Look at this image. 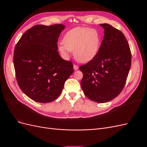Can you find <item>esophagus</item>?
<instances>
[{
	"mask_svg": "<svg viewBox=\"0 0 147 147\" xmlns=\"http://www.w3.org/2000/svg\"><path fill=\"white\" fill-rule=\"evenodd\" d=\"M74 69L75 70H78V66L77 65H74Z\"/></svg>",
	"mask_w": 147,
	"mask_h": 147,
	"instance_id": "esophagus-1",
	"label": "esophagus"
}]
</instances>
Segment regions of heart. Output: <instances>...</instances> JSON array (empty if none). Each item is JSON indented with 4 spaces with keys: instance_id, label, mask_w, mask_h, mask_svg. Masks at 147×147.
I'll return each mask as SVG.
<instances>
[{
    "instance_id": "obj_1",
    "label": "heart",
    "mask_w": 147,
    "mask_h": 147,
    "mask_svg": "<svg viewBox=\"0 0 147 147\" xmlns=\"http://www.w3.org/2000/svg\"><path fill=\"white\" fill-rule=\"evenodd\" d=\"M63 44L57 50L64 57L74 51L75 59L79 63H87L98 54L102 44V36L96 29L79 27L71 29L64 35Z\"/></svg>"
}]
</instances>
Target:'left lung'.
Segmentation results:
<instances>
[{
  "instance_id": "obj_1",
  "label": "left lung",
  "mask_w": 147,
  "mask_h": 147,
  "mask_svg": "<svg viewBox=\"0 0 147 147\" xmlns=\"http://www.w3.org/2000/svg\"><path fill=\"white\" fill-rule=\"evenodd\" d=\"M104 36L94 59L80 67L81 86L90 100L104 103L113 99L125 85L131 65V53L126 37L109 24H100Z\"/></svg>"
}]
</instances>
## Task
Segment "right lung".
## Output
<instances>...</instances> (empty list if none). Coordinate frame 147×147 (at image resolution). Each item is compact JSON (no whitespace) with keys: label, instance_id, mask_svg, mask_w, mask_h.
I'll return each instance as SVG.
<instances>
[{"label":"right lung","instance_id":"1","mask_svg":"<svg viewBox=\"0 0 147 147\" xmlns=\"http://www.w3.org/2000/svg\"><path fill=\"white\" fill-rule=\"evenodd\" d=\"M63 24L36 25L17 43L13 63L18 84L30 99L40 103L56 99L74 72L72 62L57 52V42Z\"/></svg>","mask_w":147,"mask_h":147}]
</instances>
